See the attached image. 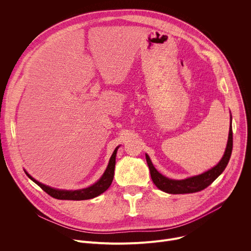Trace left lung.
I'll use <instances>...</instances> for the list:
<instances>
[{
  "label": "left lung",
  "mask_w": 251,
  "mask_h": 251,
  "mask_svg": "<svg viewBox=\"0 0 251 251\" xmlns=\"http://www.w3.org/2000/svg\"><path fill=\"white\" fill-rule=\"evenodd\" d=\"M231 121V117H230ZM232 152V128H231V122L229 126V134H228V140L227 145L226 148V152L224 154V157L219 162L217 166H214L210 170L195 176H191L185 180H172L162 174H160L155 167L153 166L149 156L146 154V161L150 169V174L153 183L156 185L158 189L161 191L168 193V194H191V193H197L200 192L205 188H207L216 178L225 171L226 168L228 161L230 159Z\"/></svg>",
  "instance_id": "8db88e82"
}]
</instances>
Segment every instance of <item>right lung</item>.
I'll use <instances>...</instances> for the list:
<instances>
[{"label":"right lung","instance_id":"right-lung-1","mask_svg":"<svg viewBox=\"0 0 251 251\" xmlns=\"http://www.w3.org/2000/svg\"><path fill=\"white\" fill-rule=\"evenodd\" d=\"M119 147H117L110 160L108 163V166H107L104 174L102 176L99 178V180L93 184L92 186L81 189V190H75V191H67V190H58V189H53L49 186H46L40 182H38L35 178H33L27 172L25 171L26 176L30 178L32 182H34L38 186H40L47 194H49L50 197L57 199V200H70V201H83V200H89L93 199L95 197H98L102 193H104L107 189H108L113 181L114 177V170H115V159H116V154L117 150Z\"/></svg>","mask_w":251,"mask_h":251}]
</instances>
